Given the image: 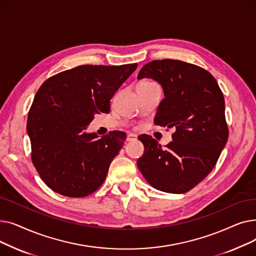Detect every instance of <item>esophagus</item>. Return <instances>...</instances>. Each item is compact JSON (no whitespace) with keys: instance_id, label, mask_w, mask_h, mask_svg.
<instances>
[{"instance_id":"obj_1","label":"esophagus","mask_w":256,"mask_h":256,"mask_svg":"<svg viewBox=\"0 0 256 256\" xmlns=\"http://www.w3.org/2000/svg\"><path fill=\"white\" fill-rule=\"evenodd\" d=\"M136 139H137V136L134 135V134H128V137H126L128 141H135Z\"/></svg>"}]
</instances>
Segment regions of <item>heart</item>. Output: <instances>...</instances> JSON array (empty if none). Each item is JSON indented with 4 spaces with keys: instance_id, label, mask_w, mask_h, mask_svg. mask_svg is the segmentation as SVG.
Instances as JSON below:
<instances>
[{
    "instance_id": "1",
    "label": "heart",
    "mask_w": 256,
    "mask_h": 256,
    "mask_svg": "<svg viewBox=\"0 0 256 256\" xmlns=\"http://www.w3.org/2000/svg\"><path fill=\"white\" fill-rule=\"evenodd\" d=\"M152 82H148V80H142V82H140L138 85H137V87H139V86H144V85H148V84H152Z\"/></svg>"
}]
</instances>
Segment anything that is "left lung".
I'll return each mask as SVG.
<instances>
[{
    "label": "left lung",
    "instance_id": "left-lung-1",
    "mask_svg": "<svg viewBox=\"0 0 256 256\" xmlns=\"http://www.w3.org/2000/svg\"><path fill=\"white\" fill-rule=\"evenodd\" d=\"M143 78L156 80L164 90L154 124L176 132L165 148L148 135L139 136L144 154L138 167L156 190L186 193L208 176L228 140L223 93L208 70L180 60L147 63L138 74Z\"/></svg>",
    "mask_w": 256,
    "mask_h": 256
}]
</instances>
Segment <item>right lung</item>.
Wrapping results in <instances>:
<instances>
[{"label": "right lung", "instance_id": "obj_1", "mask_svg": "<svg viewBox=\"0 0 256 256\" xmlns=\"http://www.w3.org/2000/svg\"><path fill=\"white\" fill-rule=\"evenodd\" d=\"M137 66L80 65L48 78L38 89L26 132L32 163L54 192L80 198L104 184L126 134L113 130L98 139L84 130L94 115L110 112V100Z\"/></svg>", "mask_w": 256, "mask_h": 256}]
</instances>
